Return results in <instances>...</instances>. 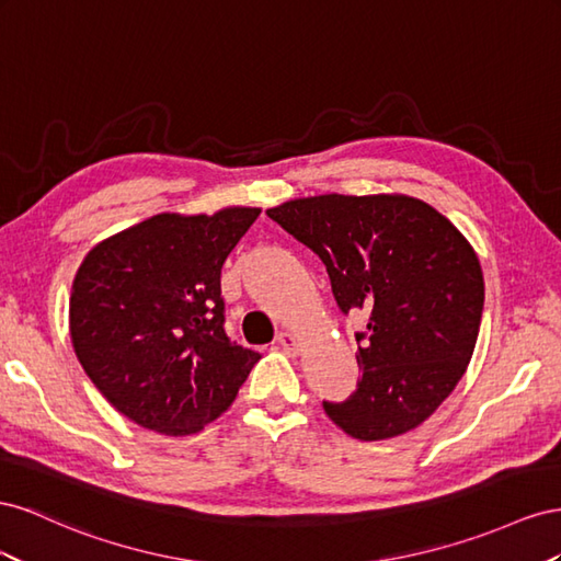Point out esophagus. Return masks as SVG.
I'll return each instance as SVG.
<instances>
[{
    "mask_svg": "<svg viewBox=\"0 0 561 561\" xmlns=\"http://www.w3.org/2000/svg\"><path fill=\"white\" fill-rule=\"evenodd\" d=\"M277 345H279L284 352H291V355H296V352L300 350V341L296 339L294 333H289V331H282V333L277 335Z\"/></svg>",
    "mask_w": 561,
    "mask_h": 561,
    "instance_id": "1",
    "label": "esophagus"
}]
</instances>
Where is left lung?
<instances>
[{"instance_id": "left-lung-1", "label": "left lung", "mask_w": 561, "mask_h": 561, "mask_svg": "<svg viewBox=\"0 0 561 561\" xmlns=\"http://www.w3.org/2000/svg\"><path fill=\"white\" fill-rule=\"evenodd\" d=\"M267 216L324 263L339 310L369 312L357 331V390L322 402L347 435L374 442L419 427L466 374L484 310L472 247L421 199L319 195Z\"/></svg>"}]
</instances>
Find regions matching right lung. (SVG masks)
<instances>
[{
    "label": "right lung",
    "mask_w": 561,
    "mask_h": 561,
    "mask_svg": "<svg viewBox=\"0 0 561 561\" xmlns=\"http://www.w3.org/2000/svg\"><path fill=\"white\" fill-rule=\"evenodd\" d=\"M259 214H159L93 247L79 265L70 298L77 359L140 427L199 432L261 359L230 341L220 296V267Z\"/></svg>",
    "instance_id": "right-lung-1"
}]
</instances>
